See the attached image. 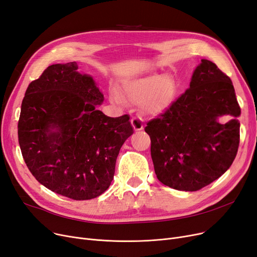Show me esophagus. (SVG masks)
Returning a JSON list of instances; mask_svg holds the SVG:
<instances>
[{
  "label": "esophagus",
  "mask_w": 257,
  "mask_h": 257,
  "mask_svg": "<svg viewBox=\"0 0 257 257\" xmlns=\"http://www.w3.org/2000/svg\"><path fill=\"white\" fill-rule=\"evenodd\" d=\"M131 124L133 126V129H135L136 131H139V130H142L144 128V124H143V120L141 117L139 116H133L132 119H131Z\"/></svg>",
  "instance_id": "obj_1"
}]
</instances>
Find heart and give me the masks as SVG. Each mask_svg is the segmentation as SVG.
<instances>
[{"label": "heart", "mask_w": 257, "mask_h": 257, "mask_svg": "<svg viewBox=\"0 0 257 257\" xmlns=\"http://www.w3.org/2000/svg\"><path fill=\"white\" fill-rule=\"evenodd\" d=\"M176 91V84L167 74L154 73L130 81L122 88V97L133 104H143L148 113H161L168 108ZM115 102L119 96L113 94Z\"/></svg>", "instance_id": "b5f03b06"}]
</instances>
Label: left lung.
<instances>
[{"instance_id":"1","label":"left lung","mask_w":257,"mask_h":257,"mask_svg":"<svg viewBox=\"0 0 257 257\" xmlns=\"http://www.w3.org/2000/svg\"><path fill=\"white\" fill-rule=\"evenodd\" d=\"M232 118L225 124L218 116ZM240 107L230 77L208 60L195 69L190 88L145 128L159 181L197 191L224 174L239 145Z\"/></svg>"}]
</instances>
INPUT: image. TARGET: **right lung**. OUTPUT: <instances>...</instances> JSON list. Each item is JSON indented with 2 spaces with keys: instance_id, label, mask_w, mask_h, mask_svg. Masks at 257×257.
Here are the masks:
<instances>
[{
  "instance_id": "add662e5",
  "label": "right lung",
  "mask_w": 257,
  "mask_h": 257,
  "mask_svg": "<svg viewBox=\"0 0 257 257\" xmlns=\"http://www.w3.org/2000/svg\"><path fill=\"white\" fill-rule=\"evenodd\" d=\"M77 68L75 62L51 65L29 84L18 137L23 159L39 183L85 200L109 188L119 149L133 128L128 114L109 117L95 108L104 96L92 77Z\"/></svg>"
}]
</instances>
